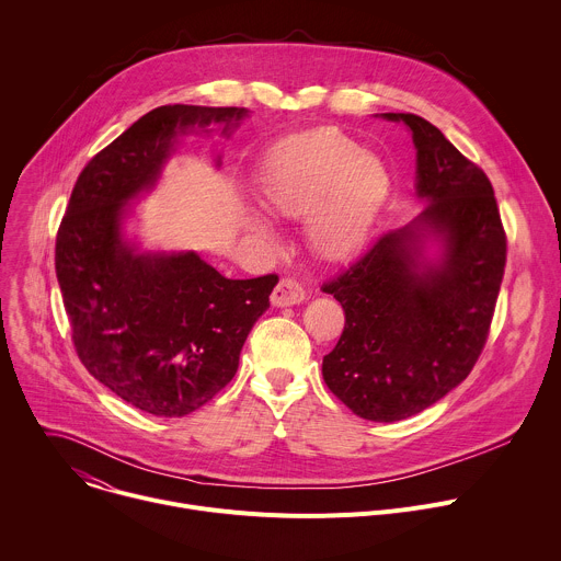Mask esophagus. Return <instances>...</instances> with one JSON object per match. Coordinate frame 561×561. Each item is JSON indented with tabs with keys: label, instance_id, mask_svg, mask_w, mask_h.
<instances>
[{
	"label": "esophagus",
	"instance_id": "esophagus-1",
	"mask_svg": "<svg viewBox=\"0 0 561 561\" xmlns=\"http://www.w3.org/2000/svg\"><path fill=\"white\" fill-rule=\"evenodd\" d=\"M304 299H306V290L301 282H297L295 277H282L271 295V301L275 306H295V304H301Z\"/></svg>",
	"mask_w": 561,
	"mask_h": 561
}]
</instances>
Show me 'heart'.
<instances>
[{"instance_id": "heart-1", "label": "heart", "mask_w": 561, "mask_h": 561, "mask_svg": "<svg viewBox=\"0 0 561 561\" xmlns=\"http://www.w3.org/2000/svg\"><path fill=\"white\" fill-rule=\"evenodd\" d=\"M390 192L386 162L341 131L323 129L277 149L257 178V203L279 218L306 217L323 257H343L365 236Z\"/></svg>"}]
</instances>
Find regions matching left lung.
<instances>
[{
    "instance_id": "obj_1",
    "label": "left lung",
    "mask_w": 561,
    "mask_h": 561,
    "mask_svg": "<svg viewBox=\"0 0 561 561\" xmlns=\"http://www.w3.org/2000/svg\"><path fill=\"white\" fill-rule=\"evenodd\" d=\"M419 220L371 242L323 284L345 312L323 356V381L356 416L394 423L423 412L462 383L484 350L506 264V233L493 186L476 162L416 114ZM427 226L446 242L436 267L420 268L417 236Z\"/></svg>"
}]
</instances>
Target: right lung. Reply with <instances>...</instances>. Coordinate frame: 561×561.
I'll list each match as a JSON object with an SVG mask.
<instances>
[{"mask_svg":"<svg viewBox=\"0 0 561 561\" xmlns=\"http://www.w3.org/2000/svg\"><path fill=\"white\" fill-rule=\"evenodd\" d=\"M242 116L180 103L147 112L83 167L57 231L55 271L81 363L153 416L192 414L229 386L279 277L229 279L196 253L136 255L118 220L153 184L178 131Z\"/></svg>","mask_w":561,"mask_h":561,"instance_id":"obj_1","label":"right lung"}]
</instances>
